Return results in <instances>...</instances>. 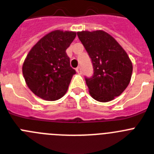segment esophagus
I'll return each instance as SVG.
<instances>
[{
	"mask_svg": "<svg viewBox=\"0 0 154 154\" xmlns=\"http://www.w3.org/2000/svg\"><path fill=\"white\" fill-rule=\"evenodd\" d=\"M76 71H77V73H81V67H77L76 69Z\"/></svg>",
	"mask_w": 154,
	"mask_h": 154,
	"instance_id": "1",
	"label": "esophagus"
}]
</instances>
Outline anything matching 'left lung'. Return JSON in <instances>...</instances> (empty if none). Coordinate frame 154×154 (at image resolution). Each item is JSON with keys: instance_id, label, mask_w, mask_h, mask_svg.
Here are the masks:
<instances>
[{"instance_id": "obj_1", "label": "left lung", "mask_w": 154, "mask_h": 154, "mask_svg": "<svg viewBox=\"0 0 154 154\" xmlns=\"http://www.w3.org/2000/svg\"><path fill=\"white\" fill-rule=\"evenodd\" d=\"M77 36L94 68L92 77H85L91 96L106 103L121 95L130 83L133 69L127 52L105 31H81Z\"/></svg>"}]
</instances>
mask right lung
<instances>
[{"label":"right lung","mask_w":154,"mask_h":154,"mask_svg":"<svg viewBox=\"0 0 154 154\" xmlns=\"http://www.w3.org/2000/svg\"><path fill=\"white\" fill-rule=\"evenodd\" d=\"M77 33L51 31L31 48L23 64V74L33 94L46 101H55L66 93L76 71L70 66L66 50Z\"/></svg>","instance_id":"right-lung-1"}]
</instances>
